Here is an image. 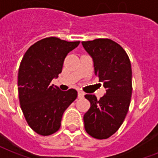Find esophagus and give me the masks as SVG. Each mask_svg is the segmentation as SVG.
Returning <instances> with one entry per match:
<instances>
[{"mask_svg": "<svg viewBox=\"0 0 158 158\" xmlns=\"http://www.w3.org/2000/svg\"><path fill=\"white\" fill-rule=\"evenodd\" d=\"M84 96H85V94L83 92H81V91H79V92L78 93V98H83Z\"/></svg>", "mask_w": 158, "mask_h": 158, "instance_id": "esophagus-1", "label": "esophagus"}]
</instances>
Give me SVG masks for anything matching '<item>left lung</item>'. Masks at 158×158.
Returning a JSON list of instances; mask_svg holds the SVG:
<instances>
[{
    "label": "left lung",
    "mask_w": 158,
    "mask_h": 158,
    "mask_svg": "<svg viewBox=\"0 0 158 158\" xmlns=\"http://www.w3.org/2000/svg\"><path fill=\"white\" fill-rule=\"evenodd\" d=\"M91 56L95 74L106 89V94L97 100L85 95L90 107L84 115L85 131L93 138H109L122 125L129 111L132 95L131 63L122 46L110 39L82 41Z\"/></svg>",
    "instance_id": "8db88e82"
}]
</instances>
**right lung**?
<instances>
[{
    "label": "right lung",
    "instance_id": "1",
    "mask_svg": "<svg viewBox=\"0 0 158 158\" xmlns=\"http://www.w3.org/2000/svg\"><path fill=\"white\" fill-rule=\"evenodd\" d=\"M79 44L45 38L31 45L21 61L18 76L20 106L29 127L40 135L56 132L64 111L77 98L74 89L62 91L51 82L62 72L68 53Z\"/></svg>",
    "mask_w": 158,
    "mask_h": 158
}]
</instances>
